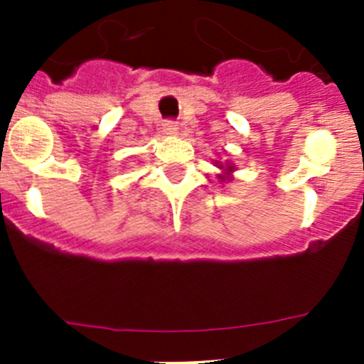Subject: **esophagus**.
Wrapping results in <instances>:
<instances>
[{
    "label": "esophagus",
    "mask_w": 364,
    "mask_h": 364,
    "mask_svg": "<svg viewBox=\"0 0 364 364\" xmlns=\"http://www.w3.org/2000/svg\"><path fill=\"white\" fill-rule=\"evenodd\" d=\"M164 133L176 134L178 133V125H176L175 122H166V124H164Z\"/></svg>",
    "instance_id": "1"
}]
</instances>
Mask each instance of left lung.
Instances as JSON below:
<instances>
[{"label":"left lung","instance_id":"1","mask_svg":"<svg viewBox=\"0 0 364 364\" xmlns=\"http://www.w3.org/2000/svg\"><path fill=\"white\" fill-rule=\"evenodd\" d=\"M215 166L220 169V173H218V180L220 182H231L233 180V171L237 169V167L233 166L231 162H218V160H215Z\"/></svg>","mask_w":364,"mask_h":364}]
</instances>
